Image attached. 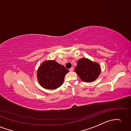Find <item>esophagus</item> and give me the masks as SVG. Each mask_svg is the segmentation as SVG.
Masks as SVG:
<instances>
[{
	"label": "esophagus",
	"mask_w": 131,
	"mask_h": 131,
	"mask_svg": "<svg viewBox=\"0 0 131 131\" xmlns=\"http://www.w3.org/2000/svg\"><path fill=\"white\" fill-rule=\"evenodd\" d=\"M69 71H74V68H73V67H72V68H71L70 69H69Z\"/></svg>",
	"instance_id": "34e87169"
}]
</instances>
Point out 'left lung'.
I'll list each match as a JSON object with an SVG mask.
<instances>
[{"instance_id":"8db88e82","label":"left lung","mask_w":131,"mask_h":131,"mask_svg":"<svg viewBox=\"0 0 131 131\" xmlns=\"http://www.w3.org/2000/svg\"><path fill=\"white\" fill-rule=\"evenodd\" d=\"M100 66L98 63L94 62L86 59L82 58L78 61L75 71L81 80L90 83L96 80L100 73Z\"/></svg>"}]
</instances>
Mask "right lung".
<instances>
[{"label": "right lung", "instance_id": "add662e5", "mask_svg": "<svg viewBox=\"0 0 131 131\" xmlns=\"http://www.w3.org/2000/svg\"><path fill=\"white\" fill-rule=\"evenodd\" d=\"M69 70L54 60L45 61L37 70V79L39 85L47 89H55L63 84Z\"/></svg>", "mask_w": 131, "mask_h": 131}]
</instances>
